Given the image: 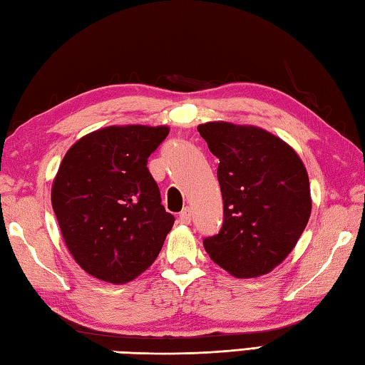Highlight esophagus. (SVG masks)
<instances>
[{
  "label": "esophagus",
  "instance_id": "34e87169",
  "mask_svg": "<svg viewBox=\"0 0 365 365\" xmlns=\"http://www.w3.org/2000/svg\"><path fill=\"white\" fill-rule=\"evenodd\" d=\"M190 220H192V213H190V208L186 207L181 213H179V221H181L182 225H189Z\"/></svg>",
  "mask_w": 365,
  "mask_h": 365
}]
</instances>
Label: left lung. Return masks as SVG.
Returning a JSON list of instances; mask_svg holds the SVG:
<instances>
[{
	"mask_svg": "<svg viewBox=\"0 0 365 365\" xmlns=\"http://www.w3.org/2000/svg\"><path fill=\"white\" fill-rule=\"evenodd\" d=\"M197 130L220 158L225 205L220 234L203 247L234 277L264 276L289 257L308 225V171L293 147L263 128L207 121Z\"/></svg>",
	"mask_w": 365,
	"mask_h": 365,
	"instance_id": "1",
	"label": "left lung"
}]
</instances>
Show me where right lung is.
I'll return each instance as SVG.
<instances>
[{"label":"right lung","mask_w":365,"mask_h":365,"mask_svg":"<svg viewBox=\"0 0 365 365\" xmlns=\"http://www.w3.org/2000/svg\"><path fill=\"white\" fill-rule=\"evenodd\" d=\"M165 125H112L67 150L51 203L70 255L89 276L126 284L149 267L175 225L147 158L168 136Z\"/></svg>","instance_id":"obj_1"}]
</instances>
